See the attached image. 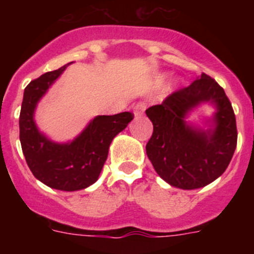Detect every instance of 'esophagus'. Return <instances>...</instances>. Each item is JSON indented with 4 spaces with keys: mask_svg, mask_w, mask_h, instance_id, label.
Wrapping results in <instances>:
<instances>
[{
    "mask_svg": "<svg viewBox=\"0 0 254 254\" xmlns=\"http://www.w3.org/2000/svg\"><path fill=\"white\" fill-rule=\"evenodd\" d=\"M145 109H146V104H145V103H138V104L134 105L133 107L134 117L142 116V113L145 112Z\"/></svg>",
    "mask_w": 254,
    "mask_h": 254,
    "instance_id": "34e87169",
    "label": "esophagus"
}]
</instances>
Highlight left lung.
I'll use <instances>...</instances> for the list:
<instances>
[{"mask_svg":"<svg viewBox=\"0 0 254 254\" xmlns=\"http://www.w3.org/2000/svg\"><path fill=\"white\" fill-rule=\"evenodd\" d=\"M205 101L217 105L214 131H199L184 121L192 107ZM146 116L154 126L147 158L170 186L196 190L225 172L237 147V122L232 103L214 78L202 73L190 86L146 109Z\"/></svg>","mask_w":254,"mask_h":254,"instance_id":"8db88e82","label":"left lung"}]
</instances>
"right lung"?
Wrapping results in <instances>:
<instances>
[{
	"label": "right lung",
	"mask_w": 254,
	"mask_h": 254,
	"mask_svg": "<svg viewBox=\"0 0 254 254\" xmlns=\"http://www.w3.org/2000/svg\"><path fill=\"white\" fill-rule=\"evenodd\" d=\"M66 67L43 73L25 87L19 120L20 142L35 178L55 190H78L98 181L112 140L133 120V114L99 116L72 142L49 141L38 131L33 116L37 103Z\"/></svg>",
	"instance_id": "right-lung-1"
}]
</instances>
